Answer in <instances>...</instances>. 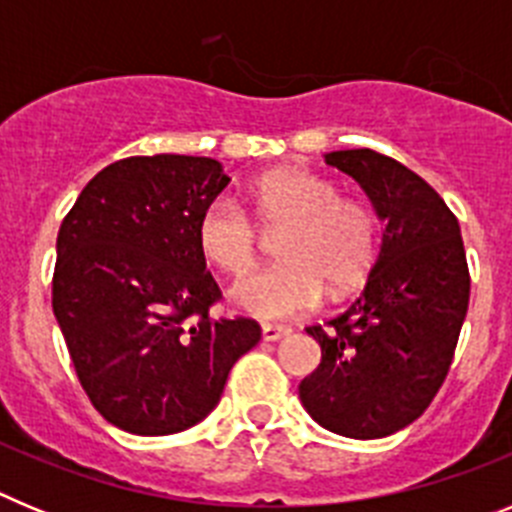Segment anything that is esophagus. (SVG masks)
I'll list each match as a JSON object with an SVG mask.
<instances>
[{"label": "esophagus", "mask_w": 512, "mask_h": 512, "mask_svg": "<svg viewBox=\"0 0 512 512\" xmlns=\"http://www.w3.org/2000/svg\"><path fill=\"white\" fill-rule=\"evenodd\" d=\"M284 336H289V328H282V325H261V338L266 343H274Z\"/></svg>", "instance_id": "obj_1"}]
</instances>
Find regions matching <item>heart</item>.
Instances as JSON below:
<instances>
[{
	"label": "heart",
	"mask_w": 512,
	"mask_h": 512,
	"mask_svg": "<svg viewBox=\"0 0 512 512\" xmlns=\"http://www.w3.org/2000/svg\"><path fill=\"white\" fill-rule=\"evenodd\" d=\"M253 212L279 238L282 264L256 269L230 287L238 310L259 320H287L312 312L325 287L346 295L366 279L377 256V228L361 202L338 197V187L302 169L259 176L248 189ZM197 243L205 259L228 274H241L256 259L259 233L251 217L228 197L202 210Z\"/></svg>",
	"instance_id": "b5f03b06"
}]
</instances>
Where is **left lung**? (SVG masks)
<instances>
[{"mask_svg":"<svg viewBox=\"0 0 512 512\" xmlns=\"http://www.w3.org/2000/svg\"><path fill=\"white\" fill-rule=\"evenodd\" d=\"M364 189L384 223L366 287L328 328L318 369L300 382L302 408L346 438H384L431 405L449 374L469 307L459 220L415 171L369 148L325 153Z\"/></svg>","mask_w":512,"mask_h":512,"instance_id":"1","label":"left lung"}]
</instances>
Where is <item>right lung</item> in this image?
<instances>
[{
  "label": "right lung",
  "instance_id": "1",
  "mask_svg": "<svg viewBox=\"0 0 512 512\" xmlns=\"http://www.w3.org/2000/svg\"><path fill=\"white\" fill-rule=\"evenodd\" d=\"M228 184L215 158H122L63 217L53 315L81 387L120 431L169 436L205 420L259 343V323L207 315L220 289L197 223Z\"/></svg>",
  "mask_w": 512,
  "mask_h": 512
}]
</instances>
